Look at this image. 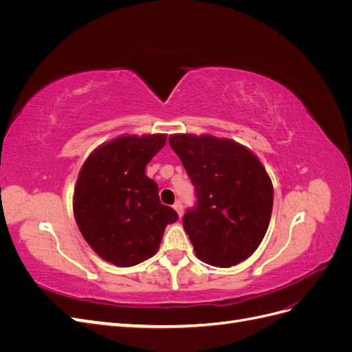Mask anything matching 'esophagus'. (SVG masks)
I'll return each mask as SVG.
<instances>
[{
    "instance_id": "1",
    "label": "esophagus",
    "mask_w": 352,
    "mask_h": 352,
    "mask_svg": "<svg viewBox=\"0 0 352 352\" xmlns=\"http://www.w3.org/2000/svg\"><path fill=\"white\" fill-rule=\"evenodd\" d=\"M173 208L176 210V212L179 214V217H182V214H184V206H182V202H180V201H176V202H175V206H173Z\"/></svg>"
}]
</instances>
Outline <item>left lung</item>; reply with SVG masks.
Segmentation results:
<instances>
[{
	"mask_svg": "<svg viewBox=\"0 0 352 352\" xmlns=\"http://www.w3.org/2000/svg\"><path fill=\"white\" fill-rule=\"evenodd\" d=\"M195 188L197 204L186 210L184 228L197 257L232 267L258 248L273 208V185L248 148L211 135L168 138Z\"/></svg>",
	"mask_w": 352,
	"mask_h": 352,
	"instance_id": "8db88e82",
	"label": "left lung"
}]
</instances>
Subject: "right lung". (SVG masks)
<instances>
[{"label":"right lung","mask_w":352,"mask_h":352,"mask_svg":"<svg viewBox=\"0 0 352 352\" xmlns=\"http://www.w3.org/2000/svg\"><path fill=\"white\" fill-rule=\"evenodd\" d=\"M167 135H126L98 146L83 163L73 211L82 236L105 261L131 267L153 257L179 216L163 206L145 167Z\"/></svg>","instance_id":"1"}]
</instances>
